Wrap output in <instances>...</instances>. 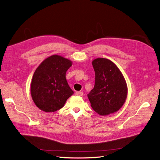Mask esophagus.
Returning a JSON list of instances; mask_svg holds the SVG:
<instances>
[{
  "label": "esophagus",
  "mask_w": 160,
  "mask_h": 160,
  "mask_svg": "<svg viewBox=\"0 0 160 160\" xmlns=\"http://www.w3.org/2000/svg\"><path fill=\"white\" fill-rule=\"evenodd\" d=\"M83 92H82V91H77L76 92V95H79V96H82V95H83Z\"/></svg>",
  "instance_id": "esophagus-1"
}]
</instances>
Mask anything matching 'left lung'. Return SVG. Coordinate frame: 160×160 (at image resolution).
<instances>
[{
    "label": "left lung",
    "instance_id": "left-lung-1",
    "mask_svg": "<svg viewBox=\"0 0 160 160\" xmlns=\"http://www.w3.org/2000/svg\"><path fill=\"white\" fill-rule=\"evenodd\" d=\"M92 65L95 72V86L88 95L91 108L103 116L117 112L128 97L124 76L109 59L98 58L92 61Z\"/></svg>",
    "mask_w": 160,
    "mask_h": 160
}]
</instances>
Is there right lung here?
I'll return each instance as SVG.
<instances>
[{
  "mask_svg": "<svg viewBox=\"0 0 160 160\" xmlns=\"http://www.w3.org/2000/svg\"><path fill=\"white\" fill-rule=\"evenodd\" d=\"M72 64L67 58L52 55L38 65L31 83L32 99L38 109L55 112L74 93L66 79V72Z\"/></svg>",
  "mask_w": 160,
  "mask_h": 160,
  "instance_id": "obj_1",
  "label": "right lung"
}]
</instances>
